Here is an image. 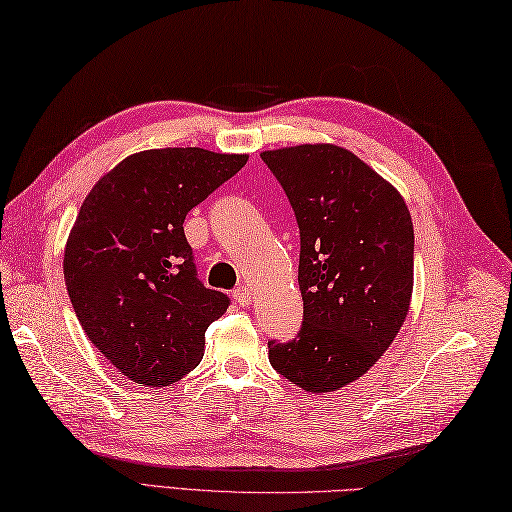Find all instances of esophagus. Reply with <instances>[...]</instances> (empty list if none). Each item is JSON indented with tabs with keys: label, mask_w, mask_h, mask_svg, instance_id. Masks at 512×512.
I'll return each mask as SVG.
<instances>
[{
	"label": "esophagus",
	"mask_w": 512,
	"mask_h": 512,
	"mask_svg": "<svg viewBox=\"0 0 512 512\" xmlns=\"http://www.w3.org/2000/svg\"><path fill=\"white\" fill-rule=\"evenodd\" d=\"M233 299L239 303V306L246 308L248 303H250V299H253V297H250V290H248V286H239V288H235V290H233Z\"/></svg>",
	"instance_id": "34e87169"
}]
</instances>
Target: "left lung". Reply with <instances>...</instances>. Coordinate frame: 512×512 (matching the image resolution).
I'll list each match as a JSON object with an SVG mask.
<instances>
[{"label": "left lung", "instance_id": "1", "mask_svg": "<svg viewBox=\"0 0 512 512\" xmlns=\"http://www.w3.org/2000/svg\"><path fill=\"white\" fill-rule=\"evenodd\" d=\"M299 224L303 323L268 358L312 394L361 378L405 323L413 290V224L402 195L336 145L264 151Z\"/></svg>", "mask_w": 512, "mask_h": 512}]
</instances>
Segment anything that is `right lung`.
<instances>
[{
  "label": "right lung",
  "mask_w": 512,
  "mask_h": 512,
  "mask_svg": "<svg viewBox=\"0 0 512 512\" xmlns=\"http://www.w3.org/2000/svg\"><path fill=\"white\" fill-rule=\"evenodd\" d=\"M246 154L147 149L94 184L65 244L63 277L81 328L118 372L167 387L202 361L224 292L198 279L184 217L246 165Z\"/></svg>",
  "instance_id": "right-lung-1"
}]
</instances>
